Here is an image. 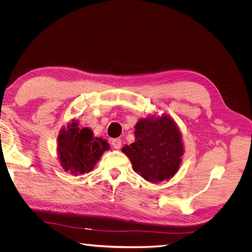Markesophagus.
I'll use <instances>...</instances> for the list:
<instances>
[{"label":"esophagus","mask_w":252,"mask_h":252,"mask_svg":"<svg viewBox=\"0 0 252 252\" xmlns=\"http://www.w3.org/2000/svg\"><path fill=\"white\" fill-rule=\"evenodd\" d=\"M111 144H112V146H113V148H116V149H120L121 148V146H122V141H121V139H113L112 141H111Z\"/></svg>","instance_id":"1"}]
</instances>
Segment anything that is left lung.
Instances as JSON below:
<instances>
[{"mask_svg":"<svg viewBox=\"0 0 252 252\" xmlns=\"http://www.w3.org/2000/svg\"><path fill=\"white\" fill-rule=\"evenodd\" d=\"M134 136L133 143L122 148L133 170L151 183L172 178L184 155L181 132L174 121L166 114L142 119L135 125Z\"/></svg>","mask_w":252,"mask_h":252,"instance_id":"1","label":"left lung"}]
</instances>
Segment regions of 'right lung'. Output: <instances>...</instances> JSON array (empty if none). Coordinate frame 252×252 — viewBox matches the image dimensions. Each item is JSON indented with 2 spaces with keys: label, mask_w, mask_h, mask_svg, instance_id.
Returning a JSON list of instances; mask_svg holds the SVG:
<instances>
[{
  "label": "right lung",
  "mask_w": 252,
  "mask_h": 252,
  "mask_svg": "<svg viewBox=\"0 0 252 252\" xmlns=\"http://www.w3.org/2000/svg\"><path fill=\"white\" fill-rule=\"evenodd\" d=\"M108 143L102 138H94L89 128H80L77 121L63 128L58 136V154L65 171L73 175L94 169Z\"/></svg>",
  "instance_id": "right-lung-1"
}]
</instances>
